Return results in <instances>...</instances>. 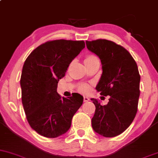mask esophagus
<instances>
[{
  "label": "esophagus",
  "instance_id": "esophagus-1",
  "mask_svg": "<svg viewBox=\"0 0 158 158\" xmlns=\"http://www.w3.org/2000/svg\"><path fill=\"white\" fill-rule=\"evenodd\" d=\"M83 100H84V102H88V101L90 100V99H89V97H84V99H83Z\"/></svg>",
  "mask_w": 158,
  "mask_h": 158
}]
</instances>
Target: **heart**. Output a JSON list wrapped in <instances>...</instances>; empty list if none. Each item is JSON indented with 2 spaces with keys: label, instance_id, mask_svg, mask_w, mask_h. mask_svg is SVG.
<instances>
[{
  "label": "heart",
  "instance_id": "heart-1",
  "mask_svg": "<svg viewBox=\"0 0 158 158\" xmlns=\"http://www.w3.org/2000/svg\"><path fill=\"white\" fill-rule=\"evenodd\" d=\"M97 59V56H95L94 55H92V54H88V55H87L86 56H85V61H91V60H94V59ZM78 90H79V91L80 92V93H82V94L87 93V92L89 90V85H88V84H81L79 86Z\"/></svg>",
  "mask_w": 158,
  "mask_h": 158
}]
</instances>
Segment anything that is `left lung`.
<instances>
[{
  "mask_svg": "<svg viewBox=\"0 0 158 158\" xmlns=\"http://www.w3.org/2000/svg\"><path fill=\"white\" fill-rule=\"evenodd\" d=\"M86 45L102 64L96 90L105 97L110 96L106 106L91 99L96 107L92 127L103 137H116L126 131L137 114L140 81L138 68L129 52L114 41L97 39L86 41Z\"/></svg>",
  "mask_w": 158,
  "mask_h": 158,
  "instance_id": "1",
  "label": "left lung"
}]
</instances>
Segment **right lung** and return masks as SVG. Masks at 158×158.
Instances as JSON below:
<instances>
[{
	"mask_svg": "<svg viewBox=\"0 0 158 158\" xmlns=\"http://www.w3.org/2000/svg\"><path fill=\"white\" fill-rule=\"evenodd\" d=\"M84 41L52 40L39 45L27 58L21 73V100L29 124L40 135L55 138L66 133L83 102L77 93L61 97L58 81L79 55Z\"/></svg>",
	"mask_w": 158,
	"mask_h": 158,
	"instance_id": "1",
	"label": "right lung"
}]
</instances>
